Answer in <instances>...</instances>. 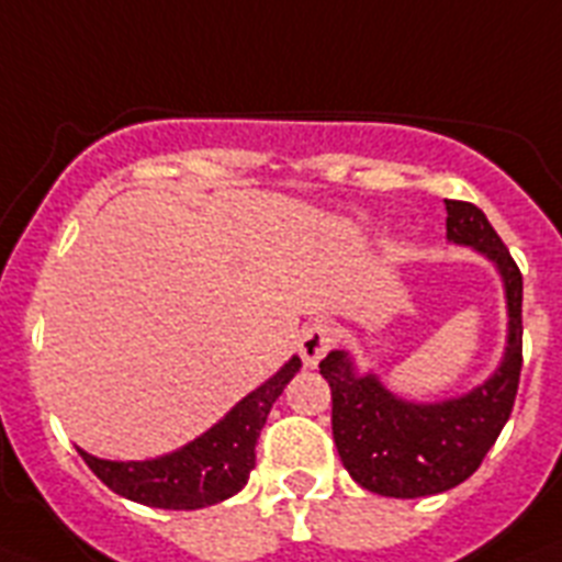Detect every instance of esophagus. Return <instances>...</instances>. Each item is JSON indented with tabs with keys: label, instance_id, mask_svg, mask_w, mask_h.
Wrapping results in <instances>:
<instances>
[{
	"label": "esophagus",
	"instance_id": "1",
	"mask_svg": "<svg viewBox=\"0 0 562 562\" xmlns=\"http://www.w3.org/2000/svg\"><path fill=\"white\" fill-rule=\"evenodd\" d=\"M334 342H337V328L331 323H325V319H314V323H308L303 328L296 348H300V357L305 360V366L314 369L325 353L331 351Z\"/></svg>",
	"mask_w": 562,
	"mask_h": 562
}]
</instances>
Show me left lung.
<instances>
[{
    "label": "left lung",
    "instance_id": "1",
    "mask_svg": "<svg viewBox=\"0 0 562 562\" xmlns=\"http://www.w3.org/2000/svg\"><path fill=\"white\" fill-rule=\"evenodd\" d=\"M446 211L451 243L485 254L506 282L508 348L492 380L463 397L417 405L394 397L374 374H353L342 351H331L319 362V374L331 385V431L339 460L353 483L383 497H428L469 480L506 426L520 385V268L477 205L446 200Z\"/></svg>",
    "mask_w": 562,
    "mask_h": 562
}]
</instances>
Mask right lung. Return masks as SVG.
Here are the masks:
<instances>
[{
    "mask_svg": "<svg viewBox=\"0 0 562 562\" xmlns=\"http://www.w3.org/2000/svg\"><path fill=\"white\" fill-rule=\"evenodd\" d=\"M300 366H303L300 357H291L266 385L239 400L214 428L173 454L143 460V463H113L85 451L79 454L111 492L134 503L173 508V512L214 506L220 499L234 497L248 483V474L257 463L254 449L259 431L266 426L271 405L291 383V376L300 371Z\"/></svg>",
    "mask_w": 562,
    "mask_h": 562,
    "instance_id": "right-lung-1",
    "label": "right lung"
}]
</instances>
